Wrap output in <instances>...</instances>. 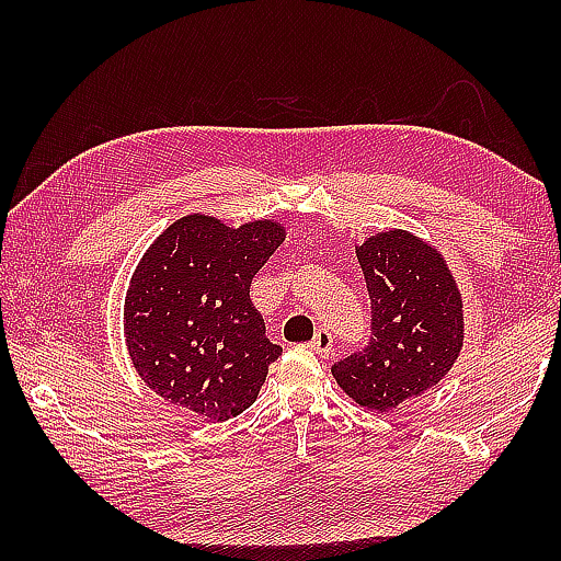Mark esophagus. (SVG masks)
<instances>
[{"label":"esophagus","mask_w":561,"mask_h":561,"mask_svg":"<svg viewBox=\"0 0 561 561\" xmlns=\"http://www.w3.org/2000/svg\"><path fill=\"white\" fill-rule=\"evenodd\" d=\"M308 347H311L316 354H320V356H328L330 352H332V335H330V330H325V328H320L316 335H313V340H311V344H308Z\"/></svg>","instance_id":"34e87169"}]
</instances>
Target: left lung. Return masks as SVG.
Returning <instances> with one entry per match:
<instances>
[{"mask_svg":"<svg viewBox=\"0 0 561 561\" xmlns=\"http://www.w3.org/2000/svg\"><path fill=\"white\" fill-rule=\"evenodd\" d=\"M371 296V340L332 366L337 386L390 412L444 378L462 350V296L434 245L390 229L354 245Z\"/></svg>","mask_w":561,"mask_h":561,"instance_id":"1","label":"left lung"}]
</instances>
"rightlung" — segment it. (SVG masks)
<instances>
[{"instance_id":"add662e5","label":"right lung","mask_w":561,"mask_h":561,"mask_svg":"<svg viewBox=\"0 0 561 561\" xmlns=\"http://www.w3.org/2000/svg\"><path fill=\"white\" fill-rule=\"evenodd\" d=\"M284 238L274 219L233 229L187 214L149 245L129 279L123 323L129 359L157 396L209 422L255 402L282 347L265 337L250 282Z\"/></svg>"}]
</instances>
